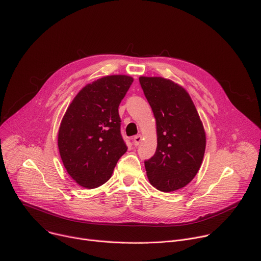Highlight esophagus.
Instances as JSON below:
<instances>
[{
  "label": "esophagus",
  "instance_id": "34e87169",
  "mask_svg": "<svg viewBox=\"0 0 261 261\" xmlns=\"http://www.w3.org/2000/svg\"><path fill=\"white\" fill-rule=\"evenodd\" d=\"M141 140H142V136L140 134L134 136V138H133V142H134L135 145H138L141 142Z\"/></svg>",
  "mask_w": 261,
  "mask_h": 261
}]
</instances>
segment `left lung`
<instances>
[{"mask_svg":"<svg viewBox=\"0 0 261 261\" xmlns=\"http://www.w3.org/2000/svg\"><path fill=\"white\" fill-rule=\"evenodd\" d=\"M157 125V148L144 161L146 175L158 190L172 192L198 172L205 151V133L189 94L162 77H139Z\"/></svg>","mask_w":261,"mask_h":261,"instance_id":"left-lung-1","label":"left lung"}]
</instances>
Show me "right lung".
Listing matches in <instances>:
<instances>
[{"instance_id": "obj_1", "label": "right lung", "mask_w": 261, "mask_h": 261, "mask_svg": "<svg viewBox=\"0 0 261 261\" xmlns=\"http://www.w3.org/2000/svg\"><path fill=\"white\" fill-rule=\"evenodd\" d=\"M132 83L126 75L102 77L86 86L66 111L59 151L67 172L82 187L93 189L106 182L127 152L119 105Z\"/></svg>"}]
</instances>
